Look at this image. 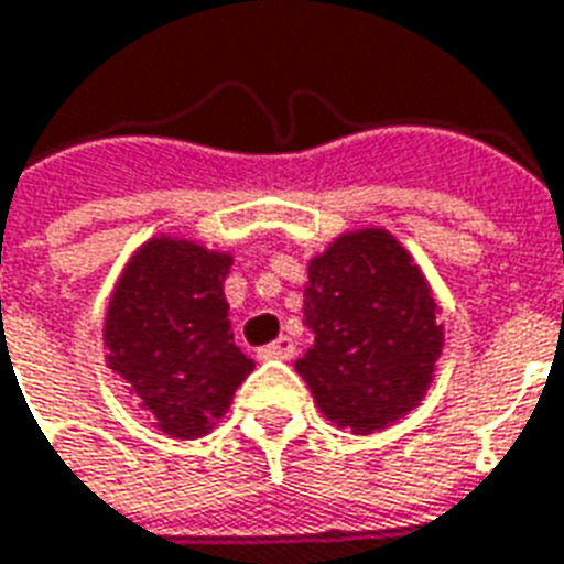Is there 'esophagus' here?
Returning <instances> with one entry per match:
<instances>
[{
  "instance_id": "obj_1",
  "label": "esophagus",
  "mask_w": 564,
  "mask_h": 564,
  "mask_svg": "<svg viewBox=\"0 0 564 564\" xmlns=\"http://www.w3.org/2000/svg\"><path fill=\"white\" fill-rule=\"evenodd\" d=\"M258 355H261V358H279V361H285V358L294 355V339L291 337L273 339V343H270V346H263Z\"/></svg>"
}]
</instances>
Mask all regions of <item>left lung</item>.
<instances>
[{"instance_id":"left-lung-1","label":"left lung","mask_w":564,"mask_h":564,"mask_svg":"<svg viewBox=\"0 0 564 564\" xmlns=\"http://www.w3.org/2000/svg\"><path fill=\"white\" fill-rule=\"evenodd\" d=\"M425 275L386 230H355L310 261L297 358L318 410L355 434L410 413L431 386L443 327Z\"/></svg>"}]
</instances>
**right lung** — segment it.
Masks as SVG:
<instances>
[{
	"instance_id": "add662e5",
	"label": "right lung",
	"mask_w": 564,
	"mask_h": 564,
	"mask_svg": "<svg viewBox=\"0 0 564 564\" xmlns=\"http://www.w3.org/2000/svg\"><path fill=\"white\" fill-rule=\"evenodd\" d=\"M230 254L158 237L127 263L106 315L109 367L139 394L154 429L194 441L225 416L249 355L227 322Z\"/></svg>"
}]
</instances>
